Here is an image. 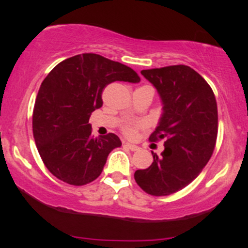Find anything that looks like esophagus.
I'll use <instances>...</instances> for the list:
<instances>
[{
	"instance_id": "1",
	"label": "esophagus",
	"mask_w": 248,
	"mask_h": 248,
	"mask_svg": "<svg viewBox=\"0 0 248 248\" xmlns=\"http://www.w3.org/2000/svg\"><path fill=\"white\" fill-rule=\"evenodd\" d=\"M124 146H126L128 149L132 150V152H136V150L140 149V147L135 146V144H132V143H124Z\"/></svg>"
}]
</instances>
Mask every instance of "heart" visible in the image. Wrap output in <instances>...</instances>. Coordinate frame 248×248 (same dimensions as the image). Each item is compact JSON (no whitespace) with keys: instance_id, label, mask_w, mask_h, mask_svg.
<instances>
[{"instance_id":"b5f03b06","label":"heart","mask_w":248,"mask_h":248,"mask_svg":"<svg viewBox=\"0 0 248 248\" xmlns=\"http://www.w3.org/2000/svg\"><path fill=\"white\" fill-rule=\"evenodd\" d=\"M142 87H150L152 88V86H149V85H144V86ZM146 127V122H128V124H124L121 128V132L124 133V136H127V138L129 139H133L135 138L136 134H138V130L141 129V128Z\"/></svg>"}]
</instances>
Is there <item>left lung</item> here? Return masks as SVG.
<instances>
[{
  "label": "left lung",
  "instance_id": "8db88e82",
  "mask_svg": "<svg viewBox=\"0 0 248 248\" xmlns=\"http://www.w3.org/2000/svg\"><path fill=\"white\" fill-rule=\"evenodd\" d=\"M163 102V114L149 141L164 140L161 156L153 154L147 169L134 173L152 196H169L189 186L211 158L217 142L218 109L205 79L186 65L142 70Z\"/></svg>",
  "mask_w": 248,
  "mask_h": 248
}]
</instances>
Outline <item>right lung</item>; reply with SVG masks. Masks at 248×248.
I'll use <instances>...</instances> for the list:
<instances>
[{"label": "right lung", "mask_w": 248, "mask_h": 248, "mask_svg": "<svg viewBox=\"0 0 248 248\" xmlns=\"http://www.w3.org/2000/svg\"><path fill=\"white\" fill-rule=\"evenodd\" d=\"M139 82L133 69L96 53L59 62L39 87L32 132L43 163L57 178L85 186L100 176L108 154L121 146L115 134L93 138L90 116L102 106V91L113 81Z\"/></svg>", "instance_id": "obj_1"}]
</instances>
